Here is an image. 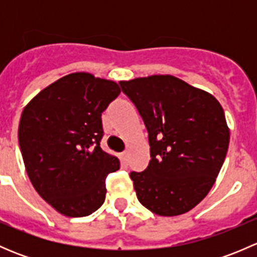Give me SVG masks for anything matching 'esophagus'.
I'll use <instances>...</instances> for the list:
<instances>
[{
    "label": "esophagus",
    "instance_id": "obj_1",
    "mask_svg": "<svg viewBox=\"0 0 257 257\" xmlns=\"http://www.w3.org/2000/svg\"><path fill=\"white\" fill-rule=\"evenodd\" d=\"M119 158H120V162L123 163V164H126V163H128L129 155H128V153L124 152V153H120V154H119Z\"/></svg>",
    "mask_w": 257,
    "mask_h": 257
}]
</instances>
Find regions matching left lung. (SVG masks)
Returning <instances> with one entry per match:
<instances>
[{
  "label": "left lung",
  "instance_id": "8db88e82",
  "mask_svg": "<svg viewBox=\"0 0 257 257\" xmlns=\"http://www.w3.org/2000/svg\"><path fill=\"white\" fill-rule=\"evenodd\" d=\"M119 84L149 138V165L131 173L137 198L160 216L185 214L208 195L226 157L224 109L208 92L168 74Z\"/></svg>",
  "mask_w": 257,
  "mask_h": 257
}]
</instances>
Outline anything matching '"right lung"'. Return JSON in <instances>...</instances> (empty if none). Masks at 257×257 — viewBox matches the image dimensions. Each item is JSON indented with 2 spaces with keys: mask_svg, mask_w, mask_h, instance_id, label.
Wrapping results in <instances>:
<instances>
[{
  "mask_svg": "<svg viewBox=\"0 0 257 257\" xmlns=\"http://www.w3.org/2000/svg\"><path fill=\"white\" fill-rule=\"evenodd\" d=\"M120 93L113 80L78 72L41 90L23 109L18 142L41 198L69 217L88 216L105 200V178L119 160L103 152L102 113Z\"/></svg>",
  "mask_w": 257,
  "mask_h": 257,
  "instance_id": "1",
  "label": "right lung"
}]
</instances>
